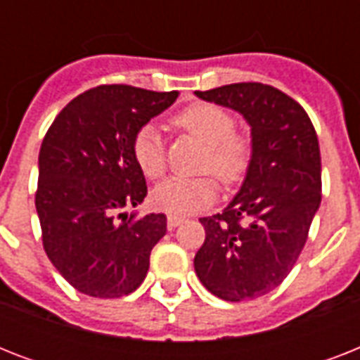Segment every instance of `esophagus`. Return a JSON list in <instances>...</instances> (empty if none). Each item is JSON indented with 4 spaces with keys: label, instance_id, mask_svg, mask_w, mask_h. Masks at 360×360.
<instances>
[{
    "label": "esophagus",
    "instance_id": "1",
    "mask_svg": "<svg viewBox=\"0 0 360 360\" xmlns=\"http://www.w3.org/2000/svg\"><path fill=\"white\" fill-rule=\"evenodd\" d=\"M185 222V219L183 217H175V214H169L168 217V228L169 230H174V228H177L179 224H183Z\"/></svg>",
    "mask_w": 360,
    "mask_h": 360
}]
</instances>
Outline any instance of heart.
I'll return each instance as SVG.
<instances>
[{
  "mask_svg": "<svg viewBox=\"0 0 360 360\" xmlns=\"http://www.w3.org/2000/svg\"><path fill=\"white\" fill-rule=\"evenodd\" d=\"M174 123L205 146L202 168L213 172L222 183H236L250 162V138L233 130L230 112L211 103H196L175 114ZM132 157L149 179L164 174V143L153 123L141 124L132 136ZM217 200V185L211 177H169L151 192L153 207L175 217L192 214Z\"/></svg>",
  "mask_w": 360,
  "mask_h": 360,
  "instance_id": "heart-1",
  "label": "heart"
}]
</instances>
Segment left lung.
<instances>
[{"mask_svg": "<svg viewBox=\"0 0 360 360\" xmlns=\"http://www.w3.org/2000/svg\"><path fill=\"white\" fill-rule=\"evenodd\" d=\"M194 95L250 127L245 181L222 213L200 219L205 240L194 257L213 295L250 301L282 284L307 243L321 203L318 136L301 104L273 86L243 82Z\"/></svg>", "mask_w": 360, "mask_h": 360, "instance_id": "left-lung-1", "label": "left lung"}]
</instances>
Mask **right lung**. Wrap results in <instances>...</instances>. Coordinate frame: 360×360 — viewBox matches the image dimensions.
I'll return each mask as SVG.
<instances>
[{"label":"right lung","mask_w":360,"mask_h":360,"mask_svg":"<svg viewBox=\"0 0 360 360\" xmlns=\"http://www.w3.org/2000/svg\"><path fill=\"white\" fill-rule=\"evenodd\" d=\"M177 97L130 86L93 87L59 112L42 140L35 194L42 245L84 295L115 299L146 280L153 246L166 236V214L121 213L147 194L130 143Z\"/></svg>","instance_id":"right-lung-1"}]
</instances>
